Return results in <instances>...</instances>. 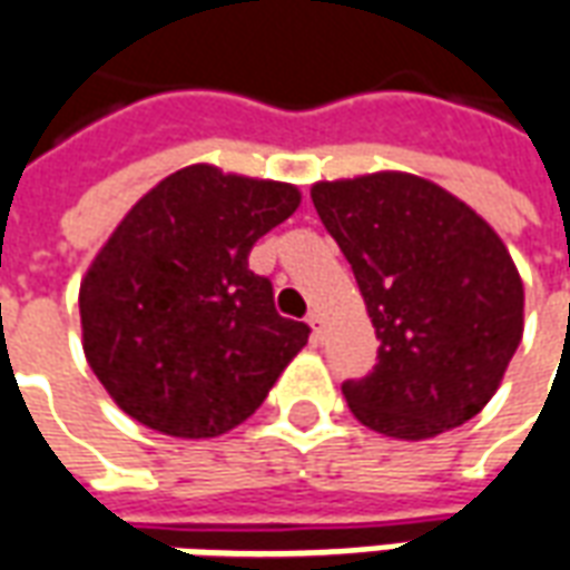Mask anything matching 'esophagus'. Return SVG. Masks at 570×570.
Returning a JSON list of instances; mask_svg holds the SVG:
<instances>
[{"label": "esophagus", "instance_id": "esophagus-1", "mask_svg": "<svg viewBox=\"0 0 570 570\" xmlns=\"http://www.w3.org/2000/svg\"><path fill=\"white\" fill-rule=\"evenodd\" d=\"M308 326H311V335H314V338L321 342L323 333H326V317H323L321 311H311V314H308Z\"/></svg>", "mask_w": 570, "mask_h": 570}]
</instances>
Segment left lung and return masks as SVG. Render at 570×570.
I'll list each match as a JSON object with an SVG mask.
<instances>
[{
  "label": "left lung",
  "mask_w": 570,
  "mask_h": 570,
  "mask_svg": "<svg viewBox=\"0 0 570 570\" xmlns=\"http://www.w3.org/2000/svg\"><path fill=\"white\" fill-rule=\"evenodd\" d=\"M321 223L354 268L379 363L342 384L360 424L430 440L479 415L525 326V289L498 232L464 200L400 170L314 183Z\"/></svg>",
  "instance_id": "obj_1"
}]
</instances>
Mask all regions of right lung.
Here are the masks:
<instances>
[{
	"instance_id": "right-lung-1",
	"label": "right lung",
	"mask_w": 570,
	"mask_h": 570,
	"mask_svg": "<svg viewBox=\"0 0 570 570\" xmlns=\"http://www.w3.org/2000/svg\"><path fill=\"white\" fill-rule=\"evenodd\" d=\"M298 204L289 183L188 164L130 207L79 289L85 357L121 412L207 440L262 406L311 330L247 256Z\"/></svg>"
}]
</instances>
